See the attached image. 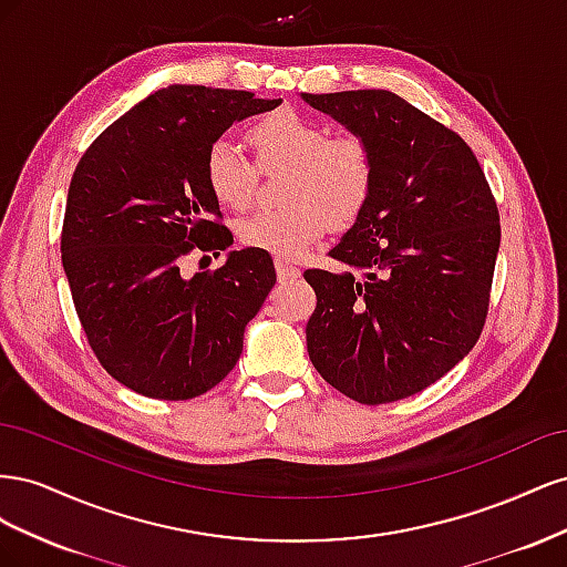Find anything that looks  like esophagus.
<instances>
[{"label":"esophagus","mask_w":567,"mask_h":567,"mask_svg":"<svg viewBox=\"0 0 567 567\" xmlns=\"http://www.w3.org/2000/svg\"><path fill=\"white\" fill-rule=\"evenodd\" d=\"M274 265H277V277H279V281H290V279H298V277H300V269L293 267V265H288V262H284V260H277Z\"/></svg>","instance_id":"1"}]
</instances>
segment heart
I'll return each instance as SVG.
<instances>
[{
	"label": "heart",
	"mask_w": 567,
	"mask_h": 567,
	"mask_svg": "<svg viewBox=\"0 0 567 567\" xmlns=\"http://www.w3.org/2000/svg\"><path fill=\"white\" fill-rule=\"evenodd\" d=\"M248 144L262 167H288L284 182L286 205L257 210L238 221L241 244L296 260L310 250L329 221L348 225L364 210L373 192V151L362 134H329L319 120L279 109L248 127ZM205 184L225 208L241 210L255 188V167L227 140L205 153Z\"/></svg>",
	"instance_id": "1"
}]
</instances>
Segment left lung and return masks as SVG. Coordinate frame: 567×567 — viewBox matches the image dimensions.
<instances>
[{"instance_id":"left-lung-1","label":"left lung","mask_w":567,"mask_h":567,"mask_svg":"<svg viewBox=\"0 0 567 567\" xmlns=\"http://www.w3.org/2000/svg\"><path fill=\"white\" fill-rule=\"evenodd\" d=\"M362 134L373 192L329 250L342 271L307 269L317 307L307 352L326 383L362 404L411 398L480 338L499 252V210L471 146L388 90L302 94Z\"/></svg>"}]
</instances>
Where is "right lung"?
<instances>
[{"mask_svg": "<svg viewBox=\"0 0 567 567\" xmlns=\"http://www.w3.org/2000/svg\"><path fill=\"white\" fill-rule=\"evenodd\" d=\"M281 99L173 84L101 132L68 188L61 260L90 346L113 379L153 400H192L236 367L244 331L277 284L271 255L229 250L182 277L192 250L234 244L205 184V153Z\"/></svg>", "mask_w": 567, "mask_h": 567, "instance_id": "right-lung-1", "label": "right lung"}]
</instances>
